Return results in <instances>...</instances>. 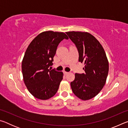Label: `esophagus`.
I'll list each match as a JSON object with an SVG mask.
<instances>
[{
    "label": "esophagus",
    "mask_w": 128,
    "mask_h": 128,
    "mask_svg": "<svg viewBox=\"0 0 128 128\" xmlns=\"http://www.w3.org/2000/svg\"><path fill=\"white\" fill-rule=\"evenodd\" d=\"M64 74H66H66H68L69 72H66V71H64Z\"/></svg>",
    "instance_id": "esophagus-1"
}]
</instances>
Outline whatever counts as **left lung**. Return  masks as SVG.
<instances>
[{"mask_svg":"<svg viewBox=\"0 0 128 128\" xmlns=\"http://www.w3.org/2000/svg\"><path fill=\"white\" fill-rule=\"evenodd\" d=\"M74 43L79 54L78 61L84 62L85 73H76L74 80L70 82L76 96L84 100L96 96L105 85L109 64L102 46L88 32H66Z\"/></svg>","mask_w":128,"mask_h":128,"instance_id":"1","label":"left lung"}]
</instances>
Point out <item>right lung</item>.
<instances>
[{
  "label": "right lung",
  "instance_id": "obj_1",
  "mask_svg": "<svg viewBox=\"0 0 128 128\" xmlns=\"http://www.w3.org/2000/svg\"><path fill=\"white\" fill-rule=\"evenodd\" d=\"M68 37L62 32L47 31L40 33L30 43L22 62L26 86L36 98L47 100L55 95L63 73L48 69L52 66L58 45Z\"/></svg>",
  "mask_w": 128,
  "mask_h": 128
}]
</instances>
